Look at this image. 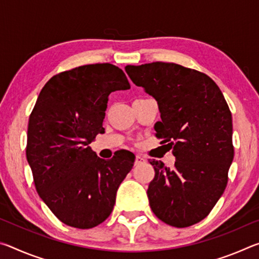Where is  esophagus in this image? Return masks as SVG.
Listing matches in <instances>:
<instances>
[{
	"label": "esophagus",
	"mask_w": 259,
	"mask_h": 259,
	"mask_svg": "<svg viewBox=\"0 0 259 259\" xmlns=\"http://www.w3.org/2000/svg\"><path fill=\"white\" fill-rule=\"evenodd\" d=\"M145 162V159L142 155H137L136 156V160H135V165H139L140 163H144Z\"/></svg>",
	"instance_id": "esophagus-1"
}]
</instances>
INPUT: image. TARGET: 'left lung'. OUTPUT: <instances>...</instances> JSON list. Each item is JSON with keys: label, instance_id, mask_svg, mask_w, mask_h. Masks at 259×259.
<instances>
[{"label": "left lung", "instance_id": "8db88e82", "mask_svg": "<svg viewBox=\"0 0 259 259\" xmlns=\"http://www.w3.org/2000/svg\"><path fill=\"white\" fill-rule=\"evenodd\" d=\"M125 72L155 98L161 113L155 136L176 156L172 169L150 161L152 211L170 226L194 225L210 213L229 181L234 157L229 105L211 77L182 65L155 61L128 65Z\"/></svg>", "mask_w": 259, "mask_h": 259}]
</instances>
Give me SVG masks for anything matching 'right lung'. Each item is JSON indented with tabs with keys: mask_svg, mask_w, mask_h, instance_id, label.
<instances>
[{
	"mask_svg": "<svg viewBox=\"0 0 259 259\" xmlns=\"http://www.w3.org/2000/svg\"><path fill=\"white\" fill-rule=\"evenodd\" d=\"M128 89L123 71L104 63L56 74L38 95L26 156L38 195L64 224L85 230L106 221L133 169L134 153L121 150L104 160L89 146L104 131L109 94Z\"/></svg>",
	"mask_w": 259,
	"mask_h": 259,
	"instance_id": "obj_1",
	"label": "right lung"
}]
</instances>
